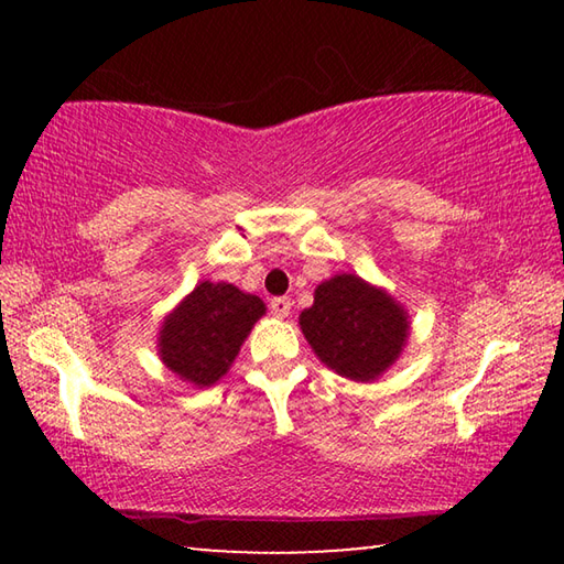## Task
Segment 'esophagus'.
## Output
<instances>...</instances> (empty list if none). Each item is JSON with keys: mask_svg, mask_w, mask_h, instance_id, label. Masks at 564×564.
I'll list each match as a JSON object with an SVG mask.
<instances>
[{"mask_svg": "<svg viewBox=\"0 0 564 564\" xmlns=\"http://www.w3.org/2000/svg\"><path fill=\"white\" fill-rule=\"evenodd\" d=\"M291 299H273L271 301V313L275 318H289V313H291Z\"/></svg>", "mask_w": 564, "mask_h": 564, "instance_id": "34e87169", "label": "esophagus"}]
</instances>
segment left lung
<instances>
[{
  "mask_svg": "<svg viewBox=\"0 0 564 564\" xmlns=\"http://www.w3.org/2000/svg\"><path fill=\"white\" fill-rule=\"evenodd\" d=\"M299 323L323 366L356 383H373L393 368L410 338L405 305L356 273L321 281Z\"/></svg>",
  "mask_w": 564,
  "mask_h": 564,
  "instance_id": "1",
  "label": "left lung"
}]
</instances>
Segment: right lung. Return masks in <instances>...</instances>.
<instances>
[{
  "mask_svg": "<svg viewBox=\"0 0 564 564\" xmlns=\"http://www.w3.org/2000/svg\"><path fill=\"white\" fill-rule=\"evenodd\" d=\"M263 316L265 303L259 295L234 283L202 281L161 321L159 358L186 386L208 388L228 373Z\"/></svg>",
  "mask_w": 564,
  "mask_h": 564,
  "instance_id": "add662e5",
  "label": "right lung"
}]
</instances>
